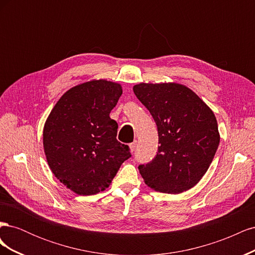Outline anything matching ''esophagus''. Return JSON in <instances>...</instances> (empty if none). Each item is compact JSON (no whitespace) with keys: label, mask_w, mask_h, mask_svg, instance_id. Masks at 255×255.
<instances>
[{"label":"esophagus","mask_w":255,"mask_h":255,"mask_svg":"<svg viewBox=\"0 0 255 255\" xmlns=\"http://www.w3.org/2000/svg\"><path fill=\"white\" fill-rule=\"evenodd\" d=\"M136 146H137V141H133L132 143H129V149L132 152H134L136 150Z\"/></svg>","instance_id":"34e87169"}]
</instances>
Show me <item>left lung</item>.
<instances>
[{"label": "left lung", "instance_id": "8db88e82", "mask_svg": "<svg viewBox=\"0 0 255 255\" xmlns=\"http://www.w3.org/2000/svg\"><path fill=\"white\" fill-rule=\"evenodd\" d=\"M156 123L158 150L138 166L149 187L181 194L202 179L218 149L220 136L212 110L184 85L145 84L133 87Z\"/></svg>", "mask_w": 255, "mask_h": 255}]
</instances>
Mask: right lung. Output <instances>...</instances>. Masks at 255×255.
I'll use <instances>...</instances> for the list:
<instances>
[{"instance_id":"add662e5","label":"right lung","mask_w":255,"mask_h":255,"mask_svg":"<svg viewBox=\"0 0 255 255\" xmlns=\"http://www.w3.org/2000/svg\"><path fill=\"white\" fill-rule=\"evenodd\" d=\"M122 95L105 80L78 85L61 97L45 121L43 148L57 179L75 194L96 195L110 186L128 145L117 140L118 125L110 114Z\"/></svg>"}]
</instances>
